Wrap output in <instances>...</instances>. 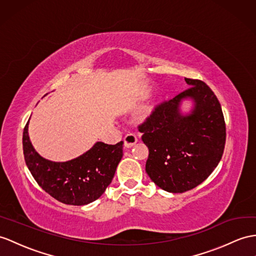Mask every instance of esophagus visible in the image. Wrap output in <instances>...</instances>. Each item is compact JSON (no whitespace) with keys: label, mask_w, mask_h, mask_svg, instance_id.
I'll return each mask as SVG.
<instances>
[{"label":"esophagus","mask_w":256,"mask_h":256,"mask_svg":"<svg viewBox=\"0 0 256 256\" xmlns=\"http://www.w3.org/2000/svg\"><path fill=\"white\" fill-rule=\"evenodd\" d=\"M136 141H138V138H136V136L134 134H128L124 136V148H132L134 146Z\"/></svg>","instance_id":"34e87169"}]
</instances>
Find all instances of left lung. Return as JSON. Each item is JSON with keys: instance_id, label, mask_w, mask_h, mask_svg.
I'll use <instances>...</instances> for the list:
<instances>
[{"instance_id": "left-lung-1", "label": "left lung", "mask_w": 256, "mask_h": 256, "mask_svg": "<svg viewBox=\"0 0 256 256\" xmlns=\"http://www.w3.org/2000/svg\"><path fill=\"white\" fill-rule=\"evenodd\" d=\"M190 86L155 106L138 127L148 148L146 172L160 189L182 193L202 184L220 163L226 142V124L220 103L210 86L184 78ZM192 97L196 106L186 116L178 103Z\"/></svg>"}]
</instances>
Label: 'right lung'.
Instances as JSON below:
<instances>
[{
    "label": "right lung",
    "instance_id": "add662e5",
    "mask_svg": "<svg viewBox=\"0 0 256 256\" xmlns=\"http://www.w3.org/2000/svg\"><path fill=\"white\" fill-rule=\"evenodd\" d=\"M28 122L22 134L24 162L43 190L55 200L68 205L89 204L103 194L122 158V141L115 146L96 142L81 156L55 163L34 151L28 136Z\"/></svg>",
    "mask_w": 256,
    "mask_h": 256
}]
</instances>
